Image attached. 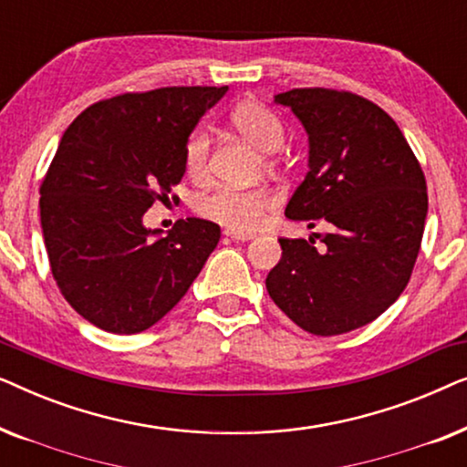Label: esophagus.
Wrapping results in <instances>:
<instances>
[{"mask_svg": "<svg viewBox=\"0 0 467 467\" xmlns=\"http://www.w3.org/2000/svg\"><path fill=\"white\" fill-rule=\"evenodd\" d=\"M225 235L227 238H232V240H238V242H248V240H253V234H242V232H225Z\"/></svg>", "mask_w": 467, "mask_h": 467, "instance_id": "1", "label": "esophagus"}]
</instances>
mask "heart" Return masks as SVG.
<instances>
[{"instance_id":"1","label":"heart","mask_w":467,"mask_h":467,"mask_svg":"<svg viewBox=\"0 0 467 467\" xmlns=\"http://www.w3.org/2000/svg\"><path fill=\"white\" fill-rule=\"evenodd\" d=\"M227 123L242 140L257 150L272 152L285 142V123L272 108L254 99L235 104L227 114ZM210 159V138L206 131L189 133L182 149V163L189 176L200 178L206 174ZM272 163V157H264ZM276 206V195L270 187H219L195 200V213L229 232H254L265 214Z\"/></svg>"}]
</instances>
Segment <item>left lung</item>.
Returning a JSON list of instances; mask_svg holds the SVG:
<instances>
[{"label":"left lung","instance_id":"8db88e82","mask_svg":"<svg viewBox=\"0 0 467 467\" xmlns=\"http://www.w3.org/2000/svg\"><path fill=\"white\" fill-rule=\"evenodd\" d=\"M276 101L310 140V171L285 214L331 227L315 234L318 246L315 238L278 240L283 257L267 274V293L308 334H347L379 318L410 280L427 216L425 174L398 123L361 95L304 87Z\"/></svg>","mask_w":467,"mask_h":467}]
</instances>
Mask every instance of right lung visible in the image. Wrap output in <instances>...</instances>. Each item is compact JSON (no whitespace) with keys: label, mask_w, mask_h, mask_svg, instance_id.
<instances>
[{"label":"right lung","mask_w":467,"mask_h":467,"mask_svg":"<svg viewBox=\"0 0 467 467\" xmlns=\"http://www.w3.org/2000/svg\"><path fill=\"white\" fill-rule=\"evenodd\" d=\"M227 87H161L88 106L63 133L40 184V219L61 296L110 334L149 329L181 302L221 227L176 221L168 235L142 216L182 181V149Z\"/></svg>","instance_id":"add662e5"}]
</instances>
